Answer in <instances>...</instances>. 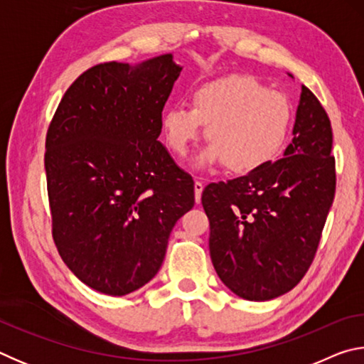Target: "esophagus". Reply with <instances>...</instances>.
Returning a JSON list of instances; mask_svg holds the SVG:
<instances>
[{
	"label": "esophagus",
	"mask_w": 364,
	"mask_h": 364,
	"mask_svg": "<svg viewBox=\"0 0 364 364\" xmlns=\"http://www.w3.org/2000/svg\"><path fill=\"white\" fill-rule=\"evenodd\" d=\"M202 191H204V183L197 180V181L194 183V196H196V202H197V204H199V202H200Z\"/></svg>",
	"instance_id": "34e87169"
}]
</instances>
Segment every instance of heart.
<instances>
[{
	"label": "heart",
	"mask_w": 364,
	"mask_h": 364,
	"mask_svg": "<svg viewBox=\"0 0 364 364\" xmlns=\"http://www.w3.org/2000/svg\"><path fill=\"white\" fill-rule=\"evenodd\" d=\"M193 104H170L160 114L165 141L184 157L207 125L210 141L196 159L199 168L223 162L232 173H252L279 156L292 125L286 95L268 90L249 75H230L202 83Z\"/></svg>",
	"instance_id": "b5f03b06"
}]
</instances>
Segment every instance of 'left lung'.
I'll return each instance as SVG.
<instances>
[{
  "label": "left lung",
  "mask_w": 364,
  "mask_h": 364,
  "mask_svg": "<svg viewBox=\"0 0 364 364\" xmlns=\"http://www.w3.org/2000/svg\"><path fill=\"white\" fill-rule=\"evenodd\" d=\"M331 151L329 117L301 86L292 143L282 159L204 189L210 258L231 292L252 301L271 300L304 278L336 194Z\"/></svg>",
  "instance_id": "1"
}]
</instances>
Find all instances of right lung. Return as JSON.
I'll return each mask as SVG.
<instances>
[{
	"mask_svg": "<svg viewBox=\"0 0 364 364\" xmlns=\"http://www.w3.org/2000/svg\"><path fill=\"white\" fill-rule=\"evenodd\" d=\"M173 54L82 73L46 134L53 237L83 284L127 295L162 267L170 232L194 207V181L160 141L181 73Z\"/></svg>",
	"mask_w": 364,
	"mask_h": 364,
	"instance_id": "1",
	"label": "right lung"
}]
</instances>
